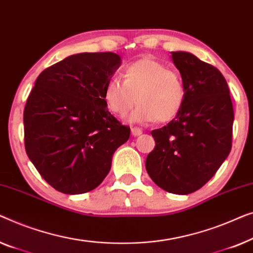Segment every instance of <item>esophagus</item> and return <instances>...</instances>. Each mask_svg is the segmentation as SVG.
Returning <instances> with one entry per match:
<instances>
[{
  "label": "esophagus",
  "instance_id": "obj_1",
  "mask_svg": "<svg viewBox=\"0 0 253 253\" xmlns=\"http://www.w3.org/2000/svg\"><path fill=\"white\" fill-rule=\"evenodd\" d=\"M131 134H133L134 136H140L142 134V129L138 127H131Z\"/></svg>",
  "mask_w": 253,
  "mask_h": 253
}]
</instances>
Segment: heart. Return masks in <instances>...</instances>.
Segmentation results:
<instances>
[{
    "mask_svg": "<svg viewBox=\"0 0 253 253\" xmlns=\"http://www.w3.org/2000/svg\"><path fill=\"white\" fill-rule=\"evenodd\" d=\"M124 81L111 78L103 88V99L111 112L126 116L133 108L130 120L136 123H167L175 118L186 99L181 77L165 64L150 57L137 59L125 66Z\"/></svg>",
    "mask_w": 253,
    "mask_h": 253,
    "instance_id": "obj_1",
    "label": "heart"
}]
</instances>
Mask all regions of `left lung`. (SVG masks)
Instances as JSON below:
<instances>
[{
    "instance_id": "obj_1",
    "label": "left lung",
    "mask_w": 253,
    "mask_h": 253,
    "mask_svg": "<svg viewBox=\"0 0 253 253\" xmlns=\"http://www.w3.org/2000/svg\"><path fill=\"white\" fill-rule=\"evenodd\" d=\"M170 54L186 99L175 118L151 131L156 145L145 169L162 189L188 195L204 186L228 157L234 109L228 84L216 67L190 52Z\"/></svg>"
}]
</instances>
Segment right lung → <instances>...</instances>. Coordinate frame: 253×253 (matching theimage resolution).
<instances>
[{"instance_id":"right-lung-1","label":"right lung","mask_w":253,"mask_h":253,"mask_svg":"<svg viewBox=\"0 0 253 253\" xmlns=\"http://www.w3.org/2000/svg\"><path fill=\"white\" fill-rule=\"evenodd\" d=\"M122 58L83 52L42 71L24 110L25 149L41 176L67 195L102 183L130 128L108 111L103 88Z\"/></svg>"}]
</instances>
